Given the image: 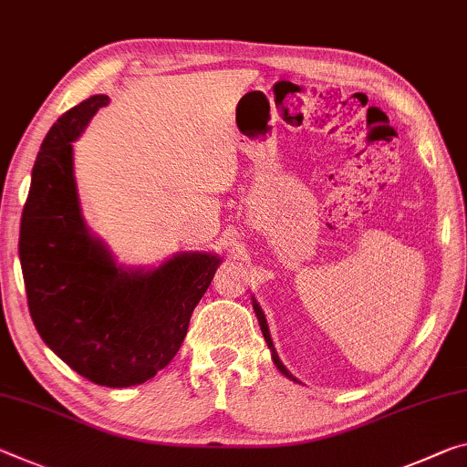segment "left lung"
<instances>
[{
    "instance_id": "8db88e82",
    "label": "left lung",
    "mask_w": 467,
    "mask_h": 467,
    "mask_svg": "<svg viewBox=\"0 0 467 467\" xmlns=\"http://www.w3.org/2000/svg\"><path fill=\"white\" fill-rule=\"evenodd\" d=\"M254 309H255V316H257V320H260V327H262V332H264V338H265V343H268V347H270V351H272V359H274V364H276V368L280 369V372H283L285 376H288V379H293L291 374H288V369L283 366V361L278 359V355H276V349H274V345H272V338H270V330H268V324H265V316H264V312L260 309V306H257V303L254 301Z\"/></svg>"
}]
</instances>
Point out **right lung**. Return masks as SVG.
<instances>
[{"mask_svg": "<svg viewBox=\"0 0 467 467\" xmlns=\"http://www.w3.org/2000/svg\"><path fill=\"white\" fill-rule=\"evenodd\" d=\"M93 95L60 116L33 166L18 254L28 312L46 345L101 387L143 384L166 368L220 257L181 254L151 272L116 268L87 233L72 166V140L108 106Z\"/></svg>", "mask_w": 467, "mask_h": 467, "instance_id": "add662e5", "label": "right lung"}]
</instances>
